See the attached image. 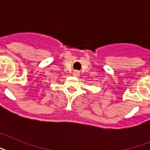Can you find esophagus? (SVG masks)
Returning <instances> with one entry per match:
<instances>
[{
	"mask_svg": "<svg viewBox=\"0 0 150 150\" xmlns=\"http://www.w3.org/2000/svg\"><path fill=\"white\" fill-rule=\"evenodd\" d=\"M73 75H74V76H75V77L79 76V71H75L73 72Z\"/></svg>",
	"mask_w": 150,
	"mask_h": 150,
	"instance_id": "obj_1",
	"label": "esophagus"
}]
</instances>
